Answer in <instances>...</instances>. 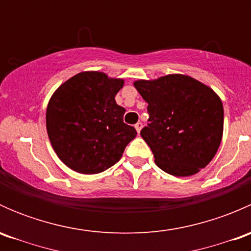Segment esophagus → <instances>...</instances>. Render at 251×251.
<instances>
[{
    "label": "esophagus",
    "instance_id": "34e87169",
    "mask_svg": "<svg viewBox=\"0 0 251 251\" xmlns=\"http://www.w3.org/2000/svg\"><path fill=\"white\" fill-rule=\"evenodd\" d=\"M142 127H143V124H142V123H137V124H136L135 128H136V131H137V133L141 132Z\"/></svg>",
    "mask_w": 251,
    "mask_h": 251
}]
</instances>
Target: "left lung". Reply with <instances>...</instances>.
Segmentation results:
<instances>
[{"label":"left lung","mask_w":251,"mask_h":251,"mask_svg":"<svg viewBox=\"0 0 251 251\" xmlns=\"http://www.w3.org/2000/svg\"><path fill=\"white\" fill-rule=\"evenodd\" d=\"M148 103L149 124L141 136L165 173L187 177L199 173L216 154L224 133L219 96L201 81L182 74L133 82Z\"/></svg>","instance_id":"obj_1"}]
</instances>
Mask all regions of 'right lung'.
<instances>
[{"mask_svg": "<svg viewBox=\"0 0 251 251\" xmlns=\"http://www.w3.org/2000/svg\"><path fill=\"white\" fill-rule=\"evenodd\" d=\"M123 78L82 72L55 90L46 111L48 138L58 158L76 173L92 175L118 163L136 137L124 123L125 108L116 104Z\"/></svg>", "mask_w": 251, "mask_h": 251, "instance_id": "add662e5", "label": "right lung"}]
</instances>
